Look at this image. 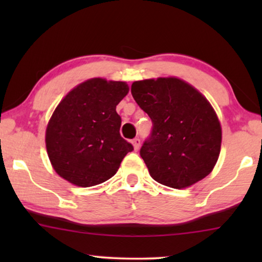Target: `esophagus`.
<instances>
[{
    "instance_id": "esophagus-1",
    "label": "esophagus",
    "mask_w": 262,
    "mask_h": 262,
    "mask_svg": "<svg viewBox=\"0 0 262 262\" xmlns=\"http://www.w3.org/2000/svg\"><path fill=\"white\" fill-rule=\"evenodd\" d=\"M132 144H134V148H135L136 151H137V150L139 149V146H141V139H139V138L132 139Z\"/></svg>"
}]
</instances>
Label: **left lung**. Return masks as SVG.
I'll list each match as a JSON object with an SVG mask.
<instances>
[{"mask_svg":"<svg viewBox=\"0 0 262 262\" xmlns=\"http://www.w3.org/2000/svg\"><path fill=\"white\" fill-rule=\"evenodd\" d=\"M131 94L152 121L139 154L154 180L185 188L207 177L220 156L222 128L206 98L177 77L136 81Z\"/></svg>","mask_w":262,"mask_h":262,"instance_id":"1","label":"left lung"}]
</instances>
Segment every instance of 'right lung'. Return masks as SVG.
<instances>
[{
    "label": "right lung",
    "instance_id": "add662e5",
    "mask_svg": "<svg viewBox=\"0 0 262 262\" xmlns=\"http://www.w3.org/2000/svg\"><path fill=\"white\" fill-rule=\"evenodd\" d=\"M128 93L120 81L92 78L78 84L53 112L46 128V150L56 173L71 184L91 187L108 180L134 150L120 136L116 107Z\"/></svg>",
    "mask_w": 262,
    "mask_h": 262
}]
</instances>
